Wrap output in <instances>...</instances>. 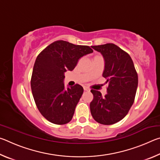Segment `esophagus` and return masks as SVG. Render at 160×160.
I'll return each mask as SVG.
<instances>
[{
    "label": "esophagus",
    "mask_w": 160,
    "mask_h": 160,
    "mask_svg": "<svg viewBox=\"0 0 160 160\" xmlns=\"http://www.w3.org/2000/svg\"><path fill=\"white\" fill-rule=\"evenodd\" d=\"M84 90H85V91H90V89L86 88V87H84Z\"/></svg>",
    "instance_id": "1"
}]
</instances>
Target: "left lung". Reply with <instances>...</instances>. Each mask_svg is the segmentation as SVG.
I'll return each mask as SVG.
<instances>
[{
	"instance_id": "1",
	"label": "left lung",
	"mask_w": 160,
	"mask_h": 160,
	"mask_svg": "<svg viewBox=\"0 0 160 160\" xmlns=\"http://www.w3.org/2000/svg\"><path fill=\"white\" fill-rule=\"evenodd\" d=\"M91 47L103 56L105 66L102 76L109 84L105 96L91 90L94 96L90 104L91 114L97 122L112 125L128 113L134 102L138 78L131 56L118 46L109 43Z\"/></svg>"
}]
</instances>
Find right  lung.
<instances>
[{
  "instance_id": "1",
  "label": "right lung",
  "mask_w": 160,
  "mask_h": 160,
  "mask_svg": "<svg viewBox=\"0 0 160 160\" xmlns=\"http://www.w3.org/2000/svg\"><path fill=\"white\" fill-rule=\"evenodd\" d=\"M92 52L88 46L59 40L38 55L31 78L32 92L38 109L51 123L63 125L71 121L83 88L76 84L65 88L64 73L73 70L81 57Z\"/></svg>"
}]
</instances>
